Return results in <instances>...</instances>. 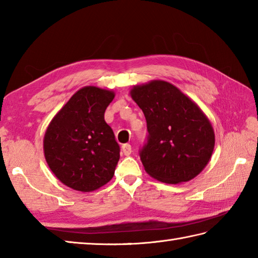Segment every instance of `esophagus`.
I'll list each match as a JSON object with an SVG mask.
<instances>
[{"label":"esophagus","instance_id":"obj_1","mask_svg":"<svg viewBox=\"0 0 258 258\" xmlns=\"http://www.w3.org/2000/svg\"><path fill=\"white\" fill-rule=\"evenodd\" d=\"M122 152L125 156L131 155V153H132V146H131L130 144H124L122 146Z\"/></svg>","mask_w":258,"mask_h":258}]
</instances>
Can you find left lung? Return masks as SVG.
Returning <instances> with one entry per match:
<instances>
[{"instance_id":"1","label":"left lung","mask_w":258,"mask_h":258,"mask_svg":"<svg viewBox=\"0 0 258 258\" xmlns=\"http://www.w3.org/2000/svg\"><path fill=\"white\" fill-rule=\"evenodd\" d=\"M131 96L143 111L149 132L140 150L145 171L171 184L199 175L215 145L213 127L201 108L164 81L135 86Z\"/></svg>"}]
</instances>
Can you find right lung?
<instances>
[{"label": "right lung", "instance_id": "add662e5", "mask_svg": "<svg viewBox=\"0 0 258 258\" xmlns=\"http://www.w3.org/2000/svg\"><path fill=\"white\" fill-rule=\"evenodd\" d=\"M114 93L86 86L70 98L48 125L44 154L51 171L69 187L92 191L112 179L119 145L104 113Z\"/></svg>", "mask_w": 258, "mask_h": 258}]
</instances>
